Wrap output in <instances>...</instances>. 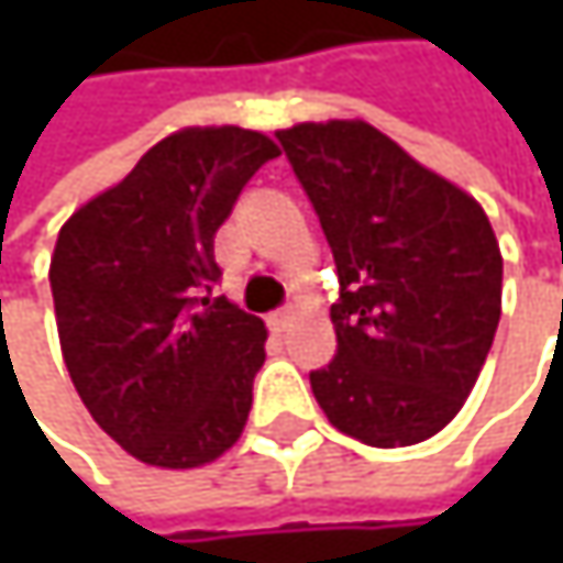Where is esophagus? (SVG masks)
I'll list each match as a JSON object with an SVG mask.
<instances>
[{
    "instance_id": "esophagus-1",
    "label": "esophagus",
    "mask_w": 563,
    "mask_h": 563,
    "mask_svg": "<svg viewBox=\"0 0 563 563\" xmlns=\"http://www.w3.org/2000/svg\"><path fill=\"white\" fill-rule=\"evenodd\" d=\"M289 322H292V312H289V309H280V312H274V316H271L274 332H286V329H289Z\"/></svg>"
}]
</instances>
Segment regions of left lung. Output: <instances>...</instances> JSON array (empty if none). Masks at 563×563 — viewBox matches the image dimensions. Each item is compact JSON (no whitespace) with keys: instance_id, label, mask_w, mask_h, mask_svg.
<instances>
[{"instance_id":"1","label":"left lung","mask_w":563,"mask_h":563,"mask_svg":"<svg viewBox=\"0 0 563 563\" xmlns=\"http://www.w3.org/2000/svg\"><path fill=\"white\" fill-rule=\"evenodd\" d=\"M339 271L335 358L309 375L335 430L413 446L466 404L503 316L483 205L365 120L277 130Z\"/></svg>"}]
</instances>
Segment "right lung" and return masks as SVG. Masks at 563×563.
<instances>
[{
  "label": "right lung",
  "instance_id": "right-lung-1",
  "mask_svg": "<svg viewBox=\"0 0 563 563\" xmlns=\"http://www.w3.org/2000/svg\"><path fill=\"white\" fill-rule=\"evenodd\" d=\"M277 156L257 130H175L57 234L48 280L67 375L140 463L195 470L244 433L267 325L211 296L214 234Z\"/></svg>",
  "mask_w": 563,
  "mask_h": 563
}]
</instances>
